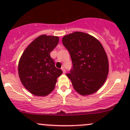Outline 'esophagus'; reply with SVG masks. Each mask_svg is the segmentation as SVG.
<instances>
[{
	"mask_svg": "<svg viewBox=\"0 0 130 130\" xmlns=\"http://www.w3.org/2000/svg\"><path fill=\"white\" fill-rule=\"evenodd\" d=\"M61 69H62V71H63V73H65V68H64L63 67H62V68H61Z\"/></svg>",
	"mask_w": 130,
	"mask_h": 130,
	"instance_id": "esophagus-1",
	"label": "esophagus"
}]
</instances>
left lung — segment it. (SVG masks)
<instances>
[{"label":"left lung","mask_w":130,"mask_h":130,"mask_svg":"<svg viewBox=\"0 0 130 130\" xmlns=\"http://www.w3.org/2000/svg\"><path fill=\"white\" fill-rule=\"evenodd\" d=\"M73 63L70 73L66 74L79 94L89 95L102 87L109 73L108 56L96 38L81 32H75L62 38Z\"/></svg>","instance_id":"obj_1"}]
</instances>
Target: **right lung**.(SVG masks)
I'll return each mask as SVG.
<instances>
[{
  "mask_svg": "<svg viewBox=\"0 0 130 130\" xmlns=\"http://www.w3.org/2000/svg\"><path fill=\"white\" fill-rule=\"evenodd\" d=\"M56 36L41 35L35 38L22 53L19 61L21 82L35 96H45L53 91L57 79L62 73L55 67L50 53L59 43Z\"/></svg>",
  "mask_w": 130,
  "mask_h": 130,
  "instance_id": "add662e5",
  "label": "right lung"
}]
</instances>
